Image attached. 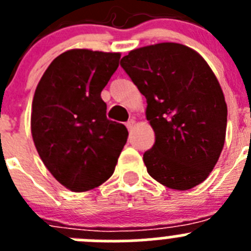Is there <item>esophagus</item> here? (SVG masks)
Returning a JSON list of instances; mask_svg holds the SVG:
<instances>
[{
	"mask_svg": "<svg viewBox=\"0 0 251 251\" xmlns=\"http://www.w3.org/2000/svg\"><path fill=\"white\" fill-rule=\"evenodd\" d=\"M134 124H136V121H134V119H129V121H128L127 123H126V126H127L128 130H132L133 127H134Z\"/></svg>",
	"mask_w": 251,
	"mask_h": 251,
	"instance_id": "obj_1",
	"label": "esophagus"
}]
</instances>
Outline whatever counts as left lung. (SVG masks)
Segmentation results:
<instances>
[{"label": "left lung", "instance_id": "1", "mask_svg": "<svg viewBox=\"0 0 251 251\" xmlns=\"http://www.w3.org/2000/svg\"><path fill=\"white\" fill-rule=\"evenodd\" d=\"M121 66L147 99L156 142L143 161L166 187L190 190L214 170L225 143L227 106L216 76L196 51L176 43L132 50Z\"/></svg>", "mask_w": 251, "mask_h": 251}]
</instances>
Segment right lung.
I'll list each match as a JSON object with an SVG mask.
<instances>
[{"mask_svg":"<svg viewBox=\"0 0 251 251\" xmlns=\"http://www.w3.org/2000/svg\"><path fill=\"white\" fill-rule=\"evenodd\" d=\"M119 59V52L65 51L49 65L35 90V147L50 174L74 192L105 182L127 143V128L106 118L100 97Z\"/></svg>","mask_w":251,"mask_h":251,"instance_id":"add662e5","label":"right lung"}]
</instances>
